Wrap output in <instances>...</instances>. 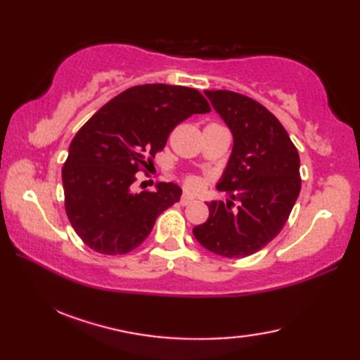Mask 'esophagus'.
Segmentation results:
<instances>
[{
	"mask_svg": "<svg viewBox=\"0 0 360 360\" xmlns=\"http://www.w3.org/2000/svg\"><path fill=\"white\" fill-rule=\"evenodd\" d=\"M179 202L182 204V205H187V204H190V202H193V196H190V195H187V193H184L181 196V200H179Z\"/></svg>",
	"mask_w": 360,
	"mask_h": 360,
	"instance_id": "obj_1",
	"label": "esophagus"
}]
</instances>
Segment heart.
I'll use <instances>...</instances> for the list:
<instances>
[{
    "instance_id": "1",
    "label": "heart",
    "mask_w": 360,
    "mask_h": 360,
    "mask_svg": "<svg viewBox=\"0 0 360 360\" xmlns=\"http://www.w3.org/2000/svg\"><path fill=\"white\" fill-rule=\"evenodd\" d=\"M182 184H184L186 188L192 190V192H196V190L201 188L202 182H201L200 176H196V174H186L184 178H182Z\"/></svg>"
}]
</instances>
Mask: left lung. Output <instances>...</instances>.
<instances>
[{"mask_svg": "<svg viewBox=\"0 0 360 360\" xmlns=\"http://www.w3.org/2000/svg\"><path fill=\"white\" fill-rule=\"evenodd\" d=\"M204 93L233 134L232 155L217 186L232 201L207 202L209 218L193 227V235L213 254L243 258L285 227L300 193V158L285 127L262 103L233 91Z\"/></svg>", "mask_w": 360, "mask_h": 360, "instance_id": "8db88e82", "label": "left lung"}]
</instances>
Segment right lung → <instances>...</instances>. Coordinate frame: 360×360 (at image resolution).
<instances>
[{
    "instance_id": "add662e5",
    "label": "right lung",
    "mask_w": 360,
    "mask_h": 360,
    "mask_svg": "<svg viewBox=\"0 0 360 360\" xmlns=\"http://www.w3.org/2000/svg\"><path fill=\"white\" fill-rule=\"evenodd\" d=\"M209 111L200 91L151 83L125 89L79 129L62 178L66 215L88 248L124 255L141 246L181 188L158 182L156 192L134 193L136 173L153 164L176 125Z\"/></svg>"
}]
</instances>
